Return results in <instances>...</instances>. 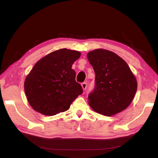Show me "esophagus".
<instances>
[{"instance_id": "1", "label": "esophagus", "mask_w": 158, "mask_h": 158, "mask_svg": "<svg viewBox=\"0 0 158 158\" xmlns=\"http://www.w3.org/2000/svg\"><path fill=\"white\" fill-rule=\"evenodd\" d=\"M81 87L83 90H85V89L87 88V83L83 82L81 83Z\"/></svg>"}]
</instances>
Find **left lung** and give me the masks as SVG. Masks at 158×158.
I'll return each mask as SVG.
<instances>
[{"label":"left lung","mask_w":158,"mask_h":158,"mask_svg":"<svg viewBox=\"0 0 158 158\" xmlns=\"http://www.w3.org/2000/svg\"><path fill=\"white\" fill-rule=\"evenodd\" d=\"M95 72V88L88 96L94 111L112 116L123 111L132 102L137 81L129 66L113 52L97 49L88 53Z\"/></svg>","instance_id":"8db88e82"}]
</instances>
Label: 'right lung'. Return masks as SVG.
Masks as SVG:
<instances>
[{"label":"right lung","mask_w":158,"mask_h":158,"mask_svg":"<svg viewBox=\"0 0 158 158\" xmlns=\"http://www.w3.org/2000/svg\"><path fill=\"white\" fill-rule=\"evenodd\" d=\"M80 56L78 51L64 48L49 53L35 64L24 81L26 98L33 109L52 116L70 108L83 93L72 69Z\"/></svg>","instance_id":"right-lung-1"}]
</instances>
